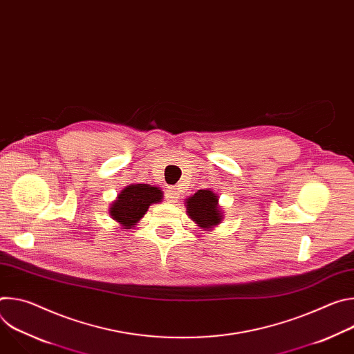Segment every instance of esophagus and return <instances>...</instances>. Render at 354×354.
Wrapping results in <instances>:
<instances>
[{
  "mask_svg": "<svg viewBox=\"0 0 354 354\" xmlns=\"http://www.w3.org/2000/svg\"><path fill=\"white\" fill-rule=\"evenodd\" d=\"M167 198H168L169 203H175V201H178V198H179V192H178V189H176L175 186H172V187H169V189L167 190Z\"/></svg>",
  "mask_w": 354,
  "mask_h": 354,
  "instance_id": "1",
  "label": "esophagus"
}]
</instances>
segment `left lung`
Wrapping results in <instances>:
<instances>
[{
  "label": "left lung",
  "instance_id": "left-lung-1",
  "mask_svg": "<svg viewBox=\"0 0 354 354\" xmlns=\"http://www.w3.org/2000/svg\"><path fill=\"white\" fill-rule=\"evenodd\" d=\"M186 214L189 218L201 228L200 231H212L218 227L224 214L218 205V194L212 189H200L185 200Z\"/></svg>",
  "mask_w": 354,
  "mask_h": 354
}]
</instances>
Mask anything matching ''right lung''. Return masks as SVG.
<instances>
[{
    "instance_id": "1",
    "label": "right lung",
    "mask_w": 354,
    "mask_h": 354,
    "mask_svg": "<svg viewBox=\"0 0 354 354\" xmlns=\"http://www.w3.org/2000/svg\"><path fill=\"white\" fill-rule=\"evenodd\" d=\"M164 192L154 185L131 183L127 185L112 201L109 216L115 220L122 230H130L148 212L151 205L162 201Z\"/></svg>"
}]
</instances>
